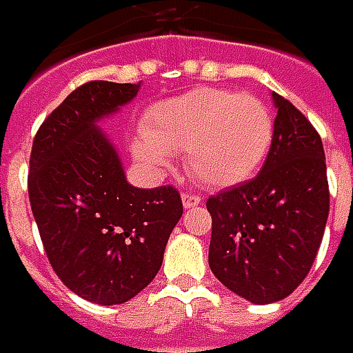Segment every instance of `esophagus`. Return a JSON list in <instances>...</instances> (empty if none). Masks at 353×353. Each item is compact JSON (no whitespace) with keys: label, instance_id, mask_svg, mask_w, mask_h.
Masks as SVG:
<instances>
[{"label":"esophagus","instance_id":"1","mask_svg":"<svg viewBox=\"0 0 353 353\" xmlns=\"http://www.w3.org/2000/svg\"><path fill=\"white\" fill-rule=\"evenodd\" d=\"M200 204V196L194 192H183V206L184 208H194Z\"/></svg>","mask_w":353,"mask_h":353}]
</instances>
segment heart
Segmentation results:
<instances>
[{
    "mask_svg": "<svg viewBox=\"0 0 353 353\" xmlns=\"http://www.w3.org/2000/svg\"><path fill=\"white\" fill-rule=\"evenodd\" d=\"M273 117L251 94L196 88L153 103L131 143L143 167L163 170L184 153L188 172L208 188L243 183L263 165L273 143Z\"/></svg>",
    "mask_w": 353,
    "mask_h": 353,
    "instance_id": "obj_1",
    "label": "heart"
}]
</instances>
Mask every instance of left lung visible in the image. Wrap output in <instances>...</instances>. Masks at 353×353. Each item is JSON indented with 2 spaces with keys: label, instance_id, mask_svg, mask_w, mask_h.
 Returning <instances> with one entry per match:
<instances>
[{
  "label": "left lung",
  "instance_id": "obj_1",
  "mask_svg": "<svg viewBox=\"0 0 353 353\" xmlns=\"http://www.w3.org/2000/svg\"><path fill=\"white\" fill-rule=\"evenodd\" d=\"M275 133L261 172L208 198V263L216 279L253 305L289 296L308 275L330 210L319 131L273 92Z\"/></svg>",
  "mask_w": 353,
  "mask_h": 353
}]
</instances>
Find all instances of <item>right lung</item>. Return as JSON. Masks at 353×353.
I'll use <instances>...</instances> for the list:
<instances>
[{"mask_svg":"<svg viewBox=\"0 0 353 353\" xmlns=\"http://www.w3.org/2000/svg\"><path fill=\"white\" fill-rule=\"evenodd\" d=\"M139 84L76 88L43 121L29 161V200L54 273L78 296L121 305L159 273L183 216L176 188H135L96 123L131 102Z\"/></svg>","mask_w":353,"mask_h":353,"instance_id":"obj_1","label":"right lung"}]
</instances>
